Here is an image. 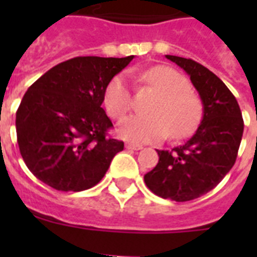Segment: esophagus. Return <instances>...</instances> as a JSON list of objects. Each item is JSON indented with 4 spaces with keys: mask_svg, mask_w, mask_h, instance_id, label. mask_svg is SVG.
Here are the masks:
<instances>
[{
    "mask_svg": "<svg viewBox=\"0 0 257 257\" xmlns=\"http://www.w3.org/2000/svg\"><path fill=\"white\" fill-rule=\"evenodd\" d=\"M125 148L131 149V151H140V149H143V145L132 144V143H126V144H125Z\"/></svg>",
    "mask_w": 257,
    "mask_h": 257,
    "instance_id": "1",
    "label": "esophagus"
}]
</instances>
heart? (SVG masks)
Segmentation results:
<instances>
[{
  "mask_svg": "<svg viewBox=\"0 0 257 257\" xmlns=\"http://www.w3.org/2000/svg\"><path fill=\"white\" fill-rule=\"evenodd\" d=\"M137 81L151 86L159 97L149 108V116H129L121 120L117 133L121 139L145 144L168 136L183 139L191 135L203 117L200 97L189 89V81L171 66L157 65L133 72ZM133 94L124 74H117L105 88L104 106L112 118H121L132 108Z\"/></svg>",
  "mask_w": 257,
  "mask_h": 257,
  "instance_id": "1",
  "label": "heart"
}]
</instances>
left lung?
Segmentation results:
<instances>
[{"mask_svg":"<svg viewBox=\"0 0 257 257\" xmlns=\"http://www.w3.org/2000/svg\"><path fill=\"white\" fill-rule=\"evenodd\" d=\"M167 58L189 74L203 102V120L185 144L157 151L159 163L144 181L155 195L180 203L212 191L231 171L244 121L235 96L215 73L191 58L168 54Z\"/></svg>","mask_w":257,"mask_h":257,"instance_id":"1","label":"left lung"}]
</instances>
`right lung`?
<instances>
[{"mask_svg": "<svg viewBox=\"0 0 257 257\" xmlns=\"http://www.w3.org/2000/svg\"><path fill=\"white\" fill-rule=\"evenodd\" d=\"M135 56L74 57L53 66L26 90L16 113L17 143L26 167L62 192L100 183L124 143L101 105L109 81Z\"/></svg>", "mask_w": 257, "mask_h": 257, "instance_id": "1", "label": "right lung"}]
</instances>
